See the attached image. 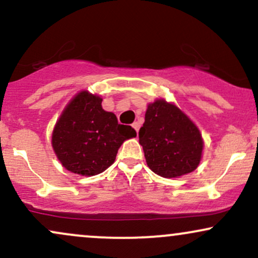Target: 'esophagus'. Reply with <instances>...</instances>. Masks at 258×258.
Returning a JSON list of instances; mask_svg holds the SVG:
<instances>
[{"label":"esophagus","mask_w":258,"mask_h":258,"mask_svg":"<svg viewBox=\"0 0 258 258\" xmlns=\"http://www.w3.org/2000/svg\"><path fill=\"white\" fill-rule=\"evenodd\" d=\"M132 127H133V128H135V130H136V132H137V133H138V131H139V128H141V123H139V122H138V121H135V122H133V123H132Z\"/></svg>","instance_id":"esophagus-1"}]
</instances>
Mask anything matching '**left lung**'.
I'll use <instances>...</instances> for the list:
<instances>
[{
  "instance_id": "8db88e82",
  "label": "left lung",
  "mask_w": 258,
  "mask_h": 258,
  "mask_svg": "<svg viewBox=\"0 0 258 258\" xmlns=\"http://www.w3.org/2000/svg\"><path fill=\"white\" fill-rule=\"evenodd\" d=\"M138 135L148 166L159 176L174 178L193 172L199 165L204 147L200 131L184 112L166 100L148 105Z\"/></svg>"
}]
</instances>
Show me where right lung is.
I'll return each instance as SVG.
<instances>
[{"label": "right lung", "mask_w": 258, "mask_h": 258, "mask_svg": "<svg viewBox=\"0 0 258 258\" xmlns=\"http://www.w3.org/2000/svg\"><path fill=\"white\" fill-rule=\"evenodd\" d=\"M137 136L102 108V98L82 91L70 100L52 133V147L68 171L94 176L115 161L121 144Z\"/></svg>", "instance_id": "right-lung-1"}]
</instances>
